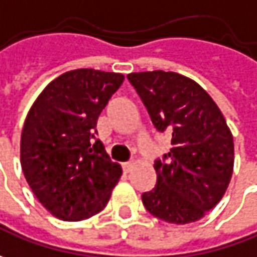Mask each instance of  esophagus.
Returning a JSON list of instances; mask_svg holds the SVG:
<instances>
[{"label": "esophagus", "mask_w": 257, "mask_h": 257, "mask_svg": "<svg viewBox=\"0 0 257 257\" xmlns=\"http://www.w3.org/2000/svg\"><path fill=\"white\" fill-rule=\"evenodd\" d=\"M134 166H135V162H134V161H132V162H126V164H123V171L126 173L131 172Z\"/></svg>", "instance_id": "1"}]
</instances>
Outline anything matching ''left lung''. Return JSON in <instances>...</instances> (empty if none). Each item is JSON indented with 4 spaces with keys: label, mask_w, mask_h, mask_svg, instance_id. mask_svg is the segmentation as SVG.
<instances>
[{
    "label": "left lung",
    "mask_w": 257,
    "mask_h": 257,
    "mask_svg": "<svg viewBox=\"0 0 257 257\" xmlns=\"http://www.w3.org/2000/svg\"><path fill=\"white\" fill-rule=\"evenodd\" d=\"M155 128L172 135L165 161H156V185L142 195L146 210L175 225L196 222L215 208L230 183L233 135L215 101L196 81L178 72H132Z\"/></svg>",
    "instance_id": "left-lung-1"
}]
</instances>
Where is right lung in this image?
<instances>
[{"mask_svg":"<svg viewBox=\"0 0 257 257\" xmlns=\"http://www.w3.org/2000/svg\"><path fill=\"white\" fill-rule=\"evenodd\" d=\"M125 76L82 68L51 81L34 101L21 134V168L52 216L76 222L106 206L122 168L99 139L98 116Z\"/></svg>","mask_w":257,"mask_h":257,"instance_id":"right-lung-1","label":"right lung"}]
</instances>
